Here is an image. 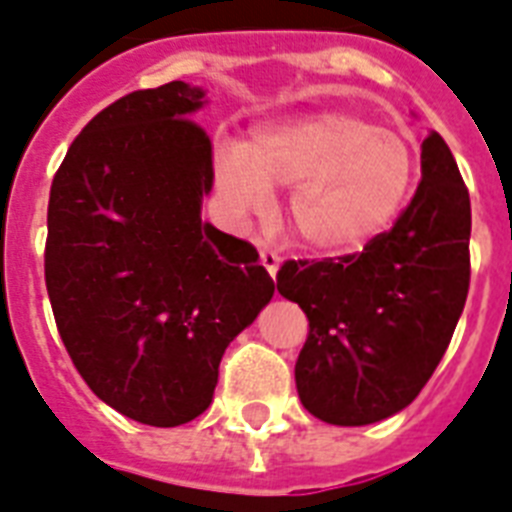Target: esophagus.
<instances>
[{
    "label": "esophagus",
    "instance_id": "34e87169",
    "mask_svg": "<svg viewBox=\"0 0 512 512\" xmlns=\"http://www.w3.org/2000/svg\"><path fill=\"white\" fill-rule=\"evenodd\" d=\"M260 263L268 273H271L273 279H276V273H279V265H281V257L273 252V249H260Z\"/></svg>",
    "mask_w": 512,
    "mask_h": 512
}]
</instances>
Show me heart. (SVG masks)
Segmentation results:
<instances>
[{
    "label": "heart",
    "instance_id": "1",
    "mask_svg": "<svg viewBox=\"0 0 512 512\" xmlns=\"http://www.w3.org/2000/svg\"><path fill=\"white\" fill-rule=\"evenodd\" d=\"M414 175L417 154L401 132L345 108L265 124L215 162L217 188L239 215L292 188L289 223L324 255H350L388 231Z\"/></svg>",
    "mask_w": 512,
    "mask_h": 512
}]
</instances>
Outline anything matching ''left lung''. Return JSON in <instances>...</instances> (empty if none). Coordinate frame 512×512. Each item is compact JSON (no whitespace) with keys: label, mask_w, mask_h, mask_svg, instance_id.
<instances>
[{"label":"left lung","mask_w":512,"mask_h":512,"mask_svg":"<svg viewBox=\"0 0 512 512\" xmlns=\"http://www.w3.org/2000/svg\"><path fill=\"white\" fill-rule=\"evenodd\" d=\"M393 228L358 255L289 260L276 287L308 316L300 401L329 425H372L420 396L449 348L470 287V196L438 132Z\"/></svg>","instance_id":"obj_1"}]
</instances>
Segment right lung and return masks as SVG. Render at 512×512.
I'll return each instance as SVG.
<instances>
[{"instance_id": "1", "label": "right lung", "mask_w": 512, "mask_h": 512, "mask_svg": "<svg viewBox=\"0 0 512 512\" xmlns=\"http://www.w3.org/2000/svg\"><path fill=\"white\" fill-rule=\"evenodd\" d=\"M204 90L170 82L92 119L55 172L44 281L76 372L130 420L199 417L225 348L271 303L247 241L201 220L212 143Z\"/></svg>"}]
</instances>
